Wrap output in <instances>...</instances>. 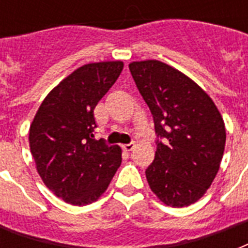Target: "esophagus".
Instances as JSON below:
<instances>
[{"label":"esophagus","mask_w":248,"mask_h":248,"mask_svg":"<svg viewBox=\"0 0 248 248\" xmlns=\"http://www.w3.org/2000/svg\"><path fill=\"white\" fill-rule=\"evenodd\" d=\"M134 148H135V144H134V143L124 144V145H122V149H124V151H126V152H131Z\"/></svg>","instance_id":"1"}]
</instances>
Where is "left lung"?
Returning <instances> with one entry per match:
<instances>
[{
    "label": "left lung",
    "mask_w": 248,
    "mask_h": 248,
    "mask_svg": "<svg viewBox=\"0 0 248 248\" xmlns=\"http://www.w3.org/2000/svg\"><path fill=\"white\" fill-rule=\"evenodd\" d=\"M155 120L157 151L145 170L163 203H194L215 179L225 147V126L211 97L196 82L158 60L128 65Z\"/></svg>",
    "instance_id": "1"
}]
</instances>
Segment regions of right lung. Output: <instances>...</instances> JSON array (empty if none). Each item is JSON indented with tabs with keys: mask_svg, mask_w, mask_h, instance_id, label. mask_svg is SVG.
Masks as SVG:
<instances>
[{
	"mask_svg": "<svg viewBox=\"0 0 248 248\" xmlns=\"http://www.w3.org/2000/svg\"><path fill=\"white\" fill-rule=\"evenodd\" d=\"M122 69V62L78 68L45 97L31 124L29 145L37 171L45 185L67 203H93L122 162L118 145L93 139L97 127L93 109Z\"/></svg>",
	"mask_w": 248,
	"mask_h": 248,
	"instance_id": "add662e5",
	"label": "right lung"
}]
</instances>
